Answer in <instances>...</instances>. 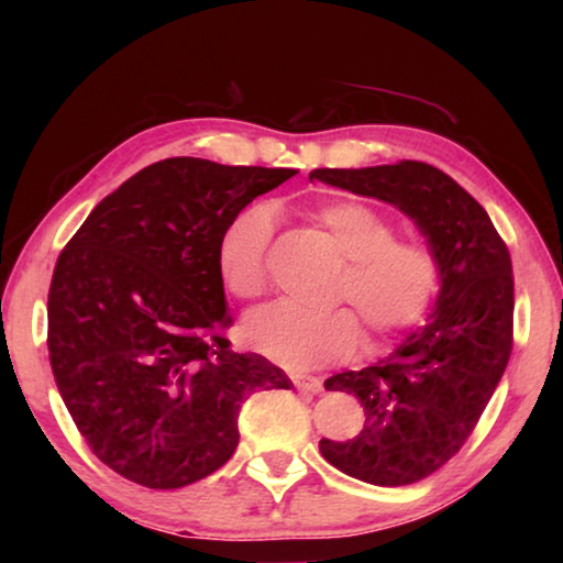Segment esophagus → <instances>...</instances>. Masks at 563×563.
Here are the masks:
<instances>
[{
    "instance_id": "1",
    "label": "esophagus",
    "mask_w": 563,
    "mask_h": 563,
    "mask_svg": "<svg viewBox=\"0 0 563 563\" xmlns=\"http://www.w3.org/2000/svg\"><path fill=\"white\" fill-rule=\"evenodd\" d=\"M292 385L298 387V389H302V393H312V395H318V393H322V379L320 377H302V375H295L292 377Z\"/></svg>"
}]
</instances>
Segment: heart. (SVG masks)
Masks as SVG:
<instances>
[{
  "label": "heart",
  "instance_id": "b5f03b06",
  "mask_svg": "<svg viewBox=\"0 0 563 563\" xmlns=\"http://www.w3.org/2000/svg\"><path fill=\"white\" fill-rule=\"evenodd\" d=\"M310 218L347 258L332 300L350 302L369 338L393 340L422 322L442 288V258L432 243L397 238L393 218L352 198L322 203ZM273 228V208L253 203L218 238V273L238 300H258L268 288ZM243 338L275 365L302 373L347 360L360 342V322L347 308L308 312L280 302L253 312Z\"/></svg>",
  "mask_w": 563,
  "mask_h": 563
}]
</instances>
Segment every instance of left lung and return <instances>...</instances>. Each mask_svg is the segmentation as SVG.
<instances>
[{
    "instance_id": "8db88e82",
    "label": "left lung",
    "mask_w": 563,
    "mask_h": 563,
    "mask_svg": "<svg viewBox=\"0 0 563 563\" xmlns=\"http://www.w3.org/2000/svg\"><path fill=\"white\" fill-rule=\"evenodd\" d=\"M373 196L405 211L442 258V290L427 325L387 360L325 379L365 407L347 442L320 440L325 460L377 487H405L440 470L470 440L514 345L509 247L484 208L422 161L316 168L310 180Z\"/></svg>"
}]
</instances>
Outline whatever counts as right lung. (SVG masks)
I'll return each instance as SVG.
<instances>
[{
    "mask_svg": "<svg viewBox=\"0 0 563 563\" xmlns=\"http://www.w3.org/2000/svg\"><path fill=\"white\" fill-rule=\"evenodd\" d=\"M295 168L151 164L93 208L49 288L52 373L99 460L148 489L194 484L231 460L238 415L280 367L235 352L216 251L225 223Z\"/></svg>",
    "mask_w": 563,
    "mask_h": 563,
    "instance_id": "1",
    "label": "right lung"
}]
</instances>
